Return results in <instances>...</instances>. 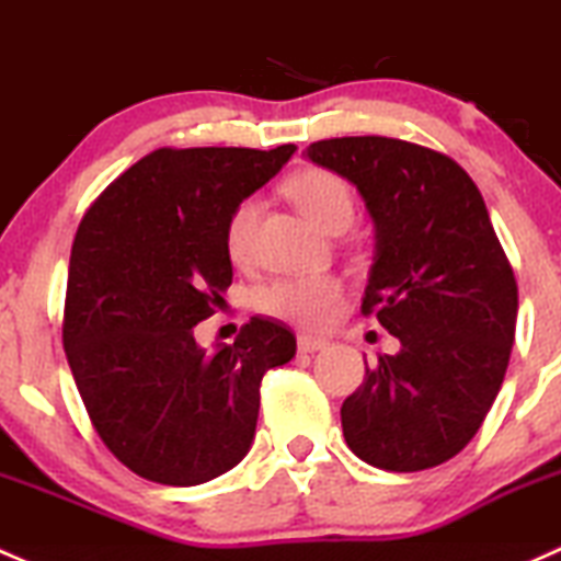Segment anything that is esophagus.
Segmentation results:
<instances>
[{"mask_svg": "<svg viewBox=\"0 0 561 561\" xmlns=\"http://www.w3.org/2000/svg\"><path fill=\"white\" fill-rule=\"evenodd\" d=\"M325 346H328L325 339H317V335H298L300 355H311V352H320L325 350Z\"/></svg>", "mask_w": 561, "mask_h": 561, "instance_id": "34e87169", "label": "esophagus"}]
</instances>
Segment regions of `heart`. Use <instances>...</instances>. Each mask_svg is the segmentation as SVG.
Instances as JSON below:
<instances>
[{
    "instance_id": "obj_1",
    "label": "heart",
    "mask_w": 561,
    "mask_h": 561,
    "mask_svg": "<svg viewBox=\"0 0 561 561\" xmlns=\"http://www.w3.org/2000/svg\"><path fill=\"white\" fill-rule=\"evenodd\" d=\"M287 193L300 209L325 231L355 217V193L341 174L330 169H304L287 180ZM255 198H244L233 206L226 222V250L233 263H247L255 250ZM344 300V285L330 274L290 276L265 285L257 296V306L265 314L285 320L298 328H325Z\"/></svg>"
}]
</instances>
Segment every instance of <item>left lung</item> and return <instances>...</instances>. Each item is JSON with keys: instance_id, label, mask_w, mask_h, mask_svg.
Instances as JSON below:
<instances>
[{"instance_id": "8db88e82", "label": "left lung", "mask_w": 561, "mask_h": 561, "mask_svg": "<svg viewBox=\"0 0 561 561\" xmlns=\"http://www.w3.org/2000/svg\"><path fill=\"white\" fill-rule=\"evenodd\" d=\"M306 156L355 182L376 222L359 311L400 341L365 365L341 405L363 462L414 473L446 462L486 420L516 335L518 287L470 174L438 150L389 137L311 141Z\"/></svg>"}]
</instances>
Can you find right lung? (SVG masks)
Here are the masks:
<instances>
[{"mask_svg": "<svg viewBox=\"0 0 561 561\" xmlns=\"http://www.w3.org/2000/svg\"><path fill=\"white\" fill-rule=\"evenodd\" d=\"M296 152L161 147L126 169L82 215L69 257L61 339L104 446L147 481L196 486L250 451L265 370L296 335L252 317L206 352L193 328L233 282L226 222Z\"/></svg>", "mask_w": 561, "mask_h": 561, "instance_id": "obj_1", "label": "right lung"}]
</instances>
